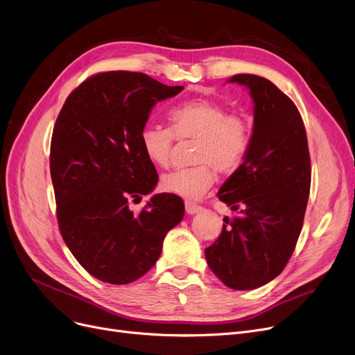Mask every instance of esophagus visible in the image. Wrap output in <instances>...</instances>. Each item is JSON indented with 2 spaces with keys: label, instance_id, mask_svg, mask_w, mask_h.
<instances>
[{
  "label": "esophagus",
  "instance_id": "34e87169",
  "mask_svg": "<svg viewBox=\"0 0 355 355\" xmlns=\"http://www.w3.org/2000/svg\"><path fill=\"white\" fill-rule=\"evenodd\" d=\"M185 208H187L188 214H196V212H200V211L204 209L201 205H196L193 202H185Z\"/></svg>",
  "mask_w": 355,
  "mask_h": 355
}]
</instances>
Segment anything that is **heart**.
<instances>
[{
  "instance_id": "obj_1",
  "label": "heart",
  "mask_w": 355,
  "mask_h": 355,
  "mask_svg": "<svg viewBox=\"0 0 355 355\" xmlns=\"http://www.w3.org/2000/svg\"><path fill=\"white\" fill-rule=\"evenodd\" d=\"M170 128L146 125L139 144L150 163L167 167L173 141L195 139L192 162L196 166L170 172L162 178V188L195 201L214 185L220 173H230L243 163L250 147L252 126L246 116L227 113L225 106L211 98H193L168 112Z\"/></svg>"
}]
</instances>
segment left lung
I'll list each match as a JSON object with an SVG mask.
<instances>
[{
	"instance_id": "left-lung-1",
	"label": "left lung",
	"mask_w": 355,
	"mask_h": 355,
	"mask_svg": "<svg viewBox=\"0 0 355 355\" xmlns=\"http://www.w3.org/2000/svg\"><path fill=\"white\" fill-rule=\"evenodd\" d=\"M229 83L249 89L253 131L243 163L217 193L239 216L224 217L205 258L227 287L253 290L278 277L294 252L310 192V155L300 112L274 83L253 74Z\"/></svg>"
}]
</instances>
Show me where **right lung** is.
Listing matches in <instances>:
<instances>
[{
    "label": "right lung",
    "mask_w": 355,
    "mask_h": 355,
    "mask_svg": "<svg viewBox=\"0 0 355 355\" xmlns=\"http://www.w3.org/2000/svg\"><path fill=\"white\" fill-rule=\"evenodd\" d=\"M182 90L143 73L107 71L83 81L56 118L51 178L60 232L80 265L109 284L150 271L185 214L173 193L154 195L139 212L130 208L159 182L139 132L154 105Z\"/></svg>",
    "instance_id": "1"
}]
</instances>
